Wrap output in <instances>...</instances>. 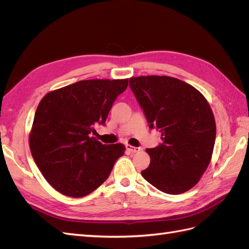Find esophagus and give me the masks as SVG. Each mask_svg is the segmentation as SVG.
Returning a JSON list of instances; mask_svg holds the SVG:
<instances>
[{
    "mask_svg": "<svg viewBox=\"0 0 249 249\" xmlns=\"http://www.w3.org/2000/svg\"><path fill=\"white\" fill-rule=\"evenodd\" d=\"M126 149L129 150V152L135 154V153H139L141 150V147H136V146H133V145H130V144H126Z\"/></svg>",
    "mask_w": 249,
    "mask_h": 249,
    "instance_id": "1",
    "label": "esophagus"
}]
</instances>
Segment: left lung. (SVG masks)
<instances>
[{"label": "left lung", "mask_w": 249, "mask_h": 249, "mask_svg": "<svg viewBox=\"0 0 249 249\" xmlns=\"http://www.w3.org/2000/svg\"><path fill=\"white\" fill-rule=\"evenodd\" d=\"M130 87L150 129L162 133L161 144L146 149L150 164L142 177L167 194L190 190L208 168L215 144L208 101L193 86L167 76L130 78Z\"/></svg>", "instance_id": "1"}]
</instances>
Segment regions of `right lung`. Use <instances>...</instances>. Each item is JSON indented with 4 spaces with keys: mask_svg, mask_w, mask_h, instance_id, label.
<instances>
[{
    "mask_svg": "<svg viewBox=\"0 0 249 249\" xmlns=\"http://www.w3.org/2000/svg\"><path fill=\"white\" fill-rule=\"evenodd\" d=\"M129 80L79 81L42 97L36 109L29 144L48 183L66 196L79 198L106 180L124 154L122 143L106 145L91 137L104 124Z\"/></svg>",
    "mask_w": 249,
    "mask_h": 249,
    "instance_id": "1",
    "label": "right lung"
}]
</instances>
